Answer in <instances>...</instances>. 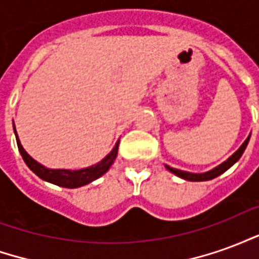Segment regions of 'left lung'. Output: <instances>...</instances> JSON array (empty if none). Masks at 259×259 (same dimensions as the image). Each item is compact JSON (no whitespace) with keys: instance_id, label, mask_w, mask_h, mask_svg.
Masks as SVG:
<instances>
[{"instance_id":"left-lung-1","label":"left lung","mask_w":259,"mask_h":259,"mask_svg":"<svg viewBox=\"0 0 259 259\" xmlns=\"http://www.w3.org/2000/svg\"><path fill=\"white\" fill-rule=\"evenodd\" d=\"M248 141H250V136L245 139L244 143L241 144V147H240L237 151L234 152L232 157H229L225 162L221 163V165H218L217 168L211 169V170H208V172H205V174H190V172H185V170H179V169L170 168V166H168V165H165V166H166V169H168L169 172H172V174L176 175V176H179V178H182V179L189 180V182H205V180L215 179L217 176L222 175L223 172H226L230 166H233L234 163L239 161L240 157H241V155H243V152H244L245 147H247V144H248Z\"/></svg>"}]
</instances>
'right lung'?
<instances>
[{
  "mask_svg": "<svg viewBox=\"0 0 259 259\" xmlns=\"http://www.w3.org/2000/svg\"><path fill=\"white\" fill-rule=\"evenodd\" d=\"M15 129V124H14ZM15 136H16V143H18V148L23 161L26 165L29 166L30 170H33L34 174L40 178V179L50 182L53 185L61 186V187H66V189H76V187H81V186L89 185L93 180L101 178L102 175L107 172L108 169L111 168V165L115 161V158L118 155V147L119 141H116V144L112 148V151L108 154L107 157L104 158L102 161H100L96 165H91L89 168L79 169V170H70V169H48L46 166H42L41 163H38L34 161L33 158L25 151V148L20 144L16 130H15Z\"/></svg>",
  "mask_w": 259,
  "mask_h": 259,
  "instance_id": "right-lung-1",
  "label": "right lung"
}]
</instances>
